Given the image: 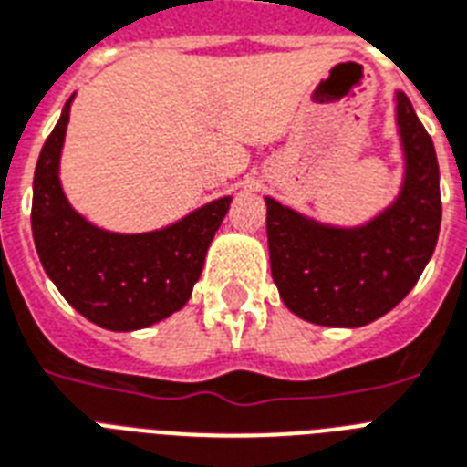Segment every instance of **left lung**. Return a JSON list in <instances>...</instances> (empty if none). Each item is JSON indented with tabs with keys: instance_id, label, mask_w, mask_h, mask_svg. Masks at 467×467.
Returning a JSON list of instances; mask_svg holds the SVG:
<instances>
[{
	"instance_id": "1",
	"label": "left lung",
	"mask_w": 467,
	"mask_h": 467,
	"mask_svg": "<svg viewBox=\"0 0 467 467\" xmlns=\"http://www.w3.org/2000/svg\"><path fill=\"white\" fill-rule=\"evenodd\" d=\"M402 182L359 226H337L265 197L272 279L294 316L327 327H361L393 311L427 267L441 229L434 141L395 91Z\"/></svg>"
}]
</instances>
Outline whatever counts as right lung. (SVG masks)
Instances as JSON below:
<instances>
[{"label": "right lung", "instance_id": "1", "mask_svg": "<svg viewBox=\"0 0 467 467\" xmlns=\"http://www.w3.org/2000/svg\"><path fill=\"white\" fill-rule=\"evenodd\" d=\"M72 100L45 140L33 175V241L45 275L69 306L99 327L132 333L188 304L234 197L212 200L144 234L100 229L74 210L59 181Z\"/></svg>", "mask_w": 467, "mask_h": 467}]
</instances>
